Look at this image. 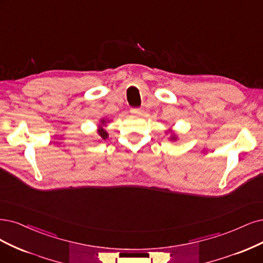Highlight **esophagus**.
<instances>
[{
	"label": "esophagus",
	"instance_id": "34e87169",
	"mask_svg": "<svg viewBox=\"0 0 263 263\" xmlns=\"http://www.w3.org/2000/svg\"><path fill=\"white\" fill-rule=\"evenodd\" d=\"M130 112L132 114V115H143V112H144V110L142 109V108H132L131 110H130Z\"/></svg>",
	"mask_w": 263,
	"mask_h": 263
}]
</instances>
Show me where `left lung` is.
Here are the masks:
<instances>
[{"mask_svg":"<svg viewBox=\"0 0 263 263\" xmlns=\"http://www.w3.org/2000/svg\"><path fill=\"white\" fill-rule=\"evenodd\" d=\"M166 133H167V134L170 133V137H169V140H170V141H177V140H178V135H177L176 133H174L171 129L167 130Z\"/></svg>","mask_w":263,"mask_h":263,"instance_id":"1","label":"left lung"}]
</instances>
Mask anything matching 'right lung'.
<instances>
[{"label": "right lung", "instance_id": "add662e5", "mask_svg": "<svg viewBox=\"0 0 263 263\" xmlns=\"http://www.w3.org/2000/svg\"><path fill=\"white\" fill-rule=\"evenodd\" d=\"M108 122H109V120L108 119H105V118H102L100 120L99 129H97V134H99L103 140H106L107 138H108V132L105 130V126L107 125V123H108Z\"/></svg>", "mask_w": 263, "mask_h": 263}]
</instances>
